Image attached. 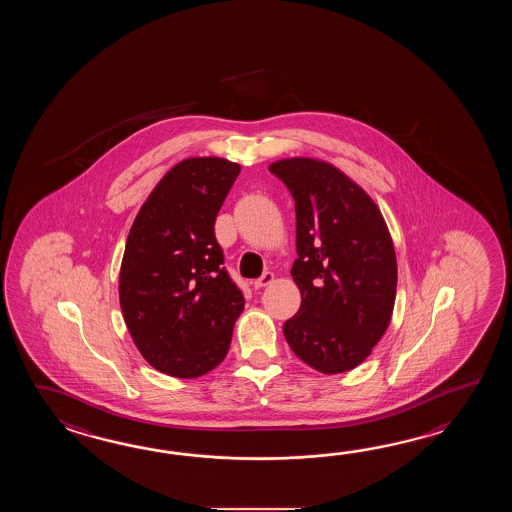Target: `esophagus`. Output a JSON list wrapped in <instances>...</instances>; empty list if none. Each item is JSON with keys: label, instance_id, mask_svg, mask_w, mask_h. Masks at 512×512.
Instances as JSON below:
<instances>
[{"label": "esophagus", "instance_id": "esophagus-1", "mask_svg": "<svg viewBox=\"0 0 512 512\" xmlns=\"http://www.w3.org/2000/svg\"><path fill=\"white\" fill-rule=\"evenodd\" d=\"M272 282H274V274H272V272H265V274L260 276L258 280H254L252 285H254L256 289H261V287H267V285H271Z\"/></svg>", "mask_w": 512, "mask_h": 512}]
</instances>
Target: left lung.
Listing matches in <instances>:
<instances>
[{
	"label": "left lung",
	"instance_id": "1",
	"mask_svg": "<svg viewBox=\"0 0 512 512\" xmlns=\"http://www.w3.org/2000/svg\"><path fill=\"white\" fill-rule=\"evenodd\" d=\"M294 197L293 280L302 304L283 324L294 355L326 375L357 368L390 326L397 258L381 210L337 166L311 157L269 166Z\"/></svg>",
	"mask_w": 512,
	"mask_h": 512
}]
</instances>
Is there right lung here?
Returning a JSON list of instances; mask_svg holds the SVG:
<instances>
[{
	"label": "right lung",
	"mask_w": 512,
	"mask_h": 512,
	"mask_svg": "<svg viewBox=\"0 0 512 512\" xmlns=\"http://www.w3.org/2000/svg\"><path fill=\"white\" fill-rule=\"evenodd\" d=\"M223 157L172 166L142 203L120 263L124 322L146 362L196 379L227 357L245 300L221 267L214 223L240 175Z\"/></svg>",
	"instance_id": "1"
}]
</instances>
